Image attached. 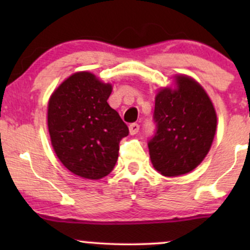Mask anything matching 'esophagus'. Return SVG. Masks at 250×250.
I'll list each match as a JSON object with an SVG mask.
<instances>
[{
    "label": "esophagus",
    "mask_w": 250,
    "mask_h": 250,
    "mask_svg": "<svg viewBox=\"0 0 250 250\" xmlns=\"http://www.w3.org/2000/svg\"><path fill=\"white\" fill-rule=\"evenodd\" d=\"M140 130V125L139 123H131L130 125H129V131H130L131 135H135L139 133Z\"/></svg>",
    "instance_id": "obj_1"
}]
</instances>
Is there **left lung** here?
Masks as SVG:
<instances>
[{"instance_id":"obj_1","label":"left lung","mask_w":250,"mask_h":250,"mask_svg":"<svg viewBox=\"0 0 250 250\" xmlns=\"http://www.w3.org/2000/svg\"><path fill=\"white\" fill-rule=\"evenodd\" d=\"M177 88H165L155 99V133L148 148L154 168L165 176L195 169L208 154L216 131V113L207 93L188 76Z\"/></svg>"}]
</instances>
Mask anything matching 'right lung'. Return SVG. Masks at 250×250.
<instances>
[{"instance_id": "add662e5", "label": "right lung", "mask_w": 250, "mask_h": 250, "mask_svg": "<svg viewBox=\"0 0 250 250\" xmlns=\"http://www.w3.org/2000/svg\"><path fill=\"white\" fill-rule=\"evenodd\" d=\"M111 85L81 71L54 91L48 104V129L54 150L65 168L99 180L113 170L119 143L129 129L108 104Z\"/></svg>"}]
</instances>
